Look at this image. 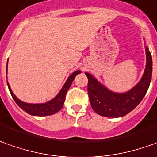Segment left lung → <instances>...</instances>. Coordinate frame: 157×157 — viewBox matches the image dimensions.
Returning <instances> with one entry per match:
<instances>
[{
    "label": "left lung",
    "instance_id": "8db88e82",
    "mask_svg": "<svg viewBox=\"0 0 157 157\" xmlns=\"http://www.w3.org/2000/svg\"><path fill=\"white\" fill-rule=\"evenodd\" d=\"M146 67L141 80L125 93H115L102 85L92 75L86 72L88 79L87 93L94 111L108 118H119L132 112L143 100L150 87L152 76V57L145 46Z\"/></svg>",
    "mask_w": 157,
    "mask_h": 157
}]
</instances>
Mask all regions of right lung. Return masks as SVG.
Returning <instances> with one entry per match:
<instances>
[{
	"mask_svg": "<svg viewBox=\"0 0 157 157\" xmlns=\"http://www.w3.org/2000/svg\"><path fill=\"white\" fill-rule=\"evenodd\" d=\"M80 73H81V70H76V71H75L74 73H72L69 76V78L67 79L66 82L63 86L60 92L57 94V95L50 101L45 102V103H41V104H30V103H25V102L21 101L13 93L8 82H7V86H8V89L10 91L12 97H13V99L16 102V104L19 105L21 109L24 110L25 113H29L31 115H33V116H49V115H52L54 114V113H56L59 112L62 109V107L63 105V103H64L65 96H66L67 91L69 90V88L71 86L72 82L74 81L75 77L78 74H80Z\"/></svg>",
	"mask_w": 157,
	"mask_h": 157,
	"instance_id": "obj_1",
	"label": "right lung"
}]
</instances>
